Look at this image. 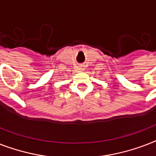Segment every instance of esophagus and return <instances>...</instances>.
Wrapping results in <instances>:
<instances>
[{"label":"esophagus","instance_id":"esophagus-1","mask_svg":"<svg viewBox=\"0 0 156 156\" xmlns=\"http://www.w3.org/2000/svg\"><path fill=\"white\" fill-rule=\"evenodd\" d=\"M78 69L81 71H83L84 70V67H83V66H78Z\"/></svg>","mask_w":156,"mask_h":156}]
</instances>
